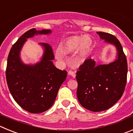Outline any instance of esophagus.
I'll return each mask as SVG.
<instances>
[{
    "instance_id": "obj_1",
    "label": "esophagus",
    "mask_w": 133,
    "mask_h": 133,
    "mask_svg": "<svg viewBox=\"0 0 133 133\" xmlns=\"http://www.w3.org/2000/svg\"><path fill=\"white\" fill-rule=\"evenodd\" d=\"M69 75H70V76H71V77H72V78H75V77H76V74H75V72H73V71H72V70H70V71H69Z\"/></svg>"
}]
</instances>
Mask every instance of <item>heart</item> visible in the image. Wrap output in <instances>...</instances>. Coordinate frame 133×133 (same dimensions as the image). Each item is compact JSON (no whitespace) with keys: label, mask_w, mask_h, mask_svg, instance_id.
I'll return each instance as SVG.
<instances>
[{"label":"heart","mask_w":133,"mask_h":133,"mask_svg":"<svg viewBox=\"0 0 133 133\" xmlns=\"http://www.w3.org/2000/svg\"><path fill=\"white\" fill-rule=\"evenodd\" d=\"M93 41L88 36H74L67 38L58 49L57 56L67 55L77 50V58L83 61L89 55L92 48Z\"/></svg>","instance_id":"1"}]
</instances>
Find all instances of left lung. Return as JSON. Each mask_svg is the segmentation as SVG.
Returning <instances> with one entry per match:
<instances>
[{
    "instance_id": "obj_1",
    "label": "left lung",
    "mask_w": 133,
    "mask_h": 133,
    "mask_svg": "<svg viewBox=\"0 0 133 133\" xmlns=\"http://www.w3.org/2000/svg\"><path fill=\"white\" fill-rule=\"evenodd\" d=\"M100 38L114 45L117 58L108 64H96L87 59L77 72V95L80 104L93 112L103 111L112 107L122 97L127 83V61L119 41L110 34L97 32Z\"/></svg>"
}]
</instances>
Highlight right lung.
I'll return each instance as SVG.
<instances>
[{
	"label": "right lung",
	"instance_id": "obj_1",
	"mask_svg": "<svg viewBox=\"0 0 133 133\" xmlns=\"http://www.w3.org/2000/svg\"><path fill=\"white\" fill-rule=\"evenodd\" d=\"M51 32L46 29L28 30L13 44L8 56L6 77L9 90L18 105L31 113H41L52 106L67 76L66 70L54 65L52 49L46 43H39L44 52L36 64H24L21 58V51L27 38Z\"/></svg>",
	"mask_w": 133,
	"mask_h": 133
}]
</instances>
